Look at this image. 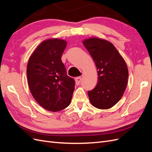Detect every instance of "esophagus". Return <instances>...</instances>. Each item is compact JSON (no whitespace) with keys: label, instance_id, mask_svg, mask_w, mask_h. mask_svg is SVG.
<instances>
[{"label":"esophagus","instance_id":"1","mask_svg":"<svg viewBox=\"0 0 152 152\" xmlns=\"http://www.w3.org/2000/svg\"><path fill=\"white\" fill-rule=\"evenodd\" d=\"M81 80H82V79H81L80 77H77L76 79H75V83H76V84H77V85H79V84L80 83Z\"/></svg>","mask_w":152,"mask_h":152}]
</instances>
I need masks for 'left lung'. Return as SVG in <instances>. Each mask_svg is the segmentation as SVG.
Wrapping results in <instances>:
<instances>
[{"instance_id": "obj_1", "label": "left lung", "mask_w": 152, "mask_h": 152, "mask_svg": "<svg viewBox=\"0 0 152 152\" xmlns=\"http://www.w3.org/2000/svg\"><path fill=\"white\" fill-rule=\"evenodd\" d=\"M98 70V83L88 91L91 104L99 109L112 107L119 100L127 84L128 70L125 61L114 45L98 38L84 40Z\"/></svg>"}]
</instances>
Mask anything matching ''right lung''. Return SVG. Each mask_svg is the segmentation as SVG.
<instances>
[{"instance_id": "add662e5", "label": "right lung", "mask_w": 152, "mask_h": 152, "mask_svg": "<svg viewBox=\"0 0 152 152\" xmlns=\"http://www.w3.org/2000/svg\"><path fill=\"white\" fill-rule=\"evenodd\" d=\"M66 44L57 39L44 41L31 54L27 65L31 93L37 102L49 111L66 108L74 91L75 80L66 75L61 61Z\"/></svg>"}]
</instances>
